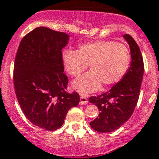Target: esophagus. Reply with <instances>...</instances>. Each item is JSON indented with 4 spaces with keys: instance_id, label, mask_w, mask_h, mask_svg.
I'll return each mask as SVG.
<instances>
[{
    "instance_id": "esophagus-1",
    "label": "esophagus",
    "mask_w": 159,
    "mask_h": 159,
    "mask_svg": "<svg viewBox=\"0 0 159 159\" xmlns=\"http://www.w3.org/2000/svg\"><path fill=\"white\" fill-rule=\"evenodd\" d=\"M89 101H88V98L84 95H81V98H80V102L79 104L81 105H87Z\"/></svg>"
}]
</instances>
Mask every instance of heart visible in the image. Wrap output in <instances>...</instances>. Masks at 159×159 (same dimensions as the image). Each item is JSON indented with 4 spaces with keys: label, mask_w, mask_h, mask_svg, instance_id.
Listing matches in <instances>:
<instances>
[{
    "label": "heart",
    "mask_w": 159,
    "mask_h": 159,
    "mask_svg": "<svg viewBox=\"0 0 159 159\" xmlns=\"http://www.w3.org/2000/svg\"><path fill=\"white\" fill-rule=\"evenodd\" d=\"M65 70L78 78L84 70L89 72L72 83L81 94H89L100 89L106 90L119 82L129 70L131 54L125 45L111 41H94L79 45L61 55Z\"/></svg>",
    "instance_id": "heart-1"
}]
</instances>
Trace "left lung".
<instances>
[{
    "instance_id": "1",
    "label": "left lung",
    "mask_w": 159,
    "mask_h": 159,
    "mask_svg": "<svg viewBox=\"0 0 159 159\" xmlns=\"http://www.w3.org/2000/svg\"><path fill=\"white\" fill-rule=\"evenodd\" d=\"M129 44L131 64L124 78L108 92L91 97L89 102L99 110L98 117L90 122L98 132H111L124 125L133 114L139 98L144 74V62L137 43L129 34L123 35Z\"/></svg>"
}]
</instances>
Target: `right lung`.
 <instances>
[{
  "label": "right lung",
  "mask_w": 159,
  "mask_h": 159,
  "mask_svg": "<svg viewBox=\"0 0 159 159\" xmlns=\"http://www.w3.org/2000/svg\"><path fill=\"white\" fill-rule=\"evenodd\" d=\"M70 36L44 27L35 28L20 41L14 67V84L20 108L41 129L54 131L63 125L68 111L80 101L77 92L65 91L61 50Z\"/></svg>",
  "instance_id": "add662e5"
}]
</instances>
